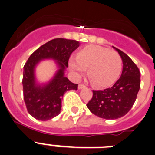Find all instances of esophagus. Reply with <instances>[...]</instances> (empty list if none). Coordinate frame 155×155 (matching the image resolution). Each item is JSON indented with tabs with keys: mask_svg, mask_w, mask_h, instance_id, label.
<instances>
[{
	"mask_svg": "<svg viewBox=\"0 0 155 155\" xmlns=\"http://www.w3.org/2000/svg\"><path fill=\"white\" fill-rule=\"evenodd\" d=\"M85 87V85H84V84H80L78 85V89L81 90L82 89V88H84Z\"/></svg>",
	"mask_w": 155,
	"mask_h": 155,
	"instance_id": "obj_1",
	"label": "esophagus"
}]
</instances>
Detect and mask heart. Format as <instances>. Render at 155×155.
Returning a JSON list of instances; mask_svg holds the SVG:
<instances>
[{"label": "heart", "instance_id": "heart-1", "mask_svg": "<svg viewBox=\"0 0 155 155\" xmlns=\"http://www.w3.org/2000/svg\"><path fill=\"white\" fill-rule=\"evenodd\" d=\"M70 68L77 76L87 69V77L91 84L97 87H107L117 79L122 68L119 53L103 46H87L70 60Z\"/></svg>", "mask_w": 155, "mask_h": 155}]
</instances>
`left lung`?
I'll return each mask as SVG.
<instances>
[{
  "label": "left lung",
  "instance_id": "left-lung-1",
  "mask_svg": "<svg viewBox=\"0 0 155 155\" xmlns=\"http://www.w3.org/2000/svg\"><path fill=\"white\" fill-rule=\"evenodd\" d=\"M123 61L120 79L111 87L102 91L93 90L92 98L87 104L91 113L105 120H116L125 116L136 101L140 87V74L128 56L117 48Z\"/></svg>",
  "mask_w": 155,
  "mask_h": 155
}]
</instances>
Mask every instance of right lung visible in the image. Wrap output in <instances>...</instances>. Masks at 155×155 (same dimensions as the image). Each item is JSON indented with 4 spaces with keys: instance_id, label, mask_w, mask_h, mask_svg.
<instances>
[{
    "instance_id": "obj_1",
    "label": "right lung",
    "mask_w": 155,
    "mask_h": 155,
    "mask_svg": "<svg viewBox=\"0 0 155 155\" xmlns=\"http://www.w3.org/2000/svg\"><path fill=\"white\" fill-rule=\"evenodd\" d=\"M79 45L76 40L52 39L38 48L25 64L22 78L24 101L28 113L36 120L46 121L58 116L64 93L69 90H78V84L70 81L64 76V71L68 67L70 56ZM45 58L56 60L58 70L50 82L40 85L36 81L35 70L37 64Z\"/></svg>"
}]
</instances>
